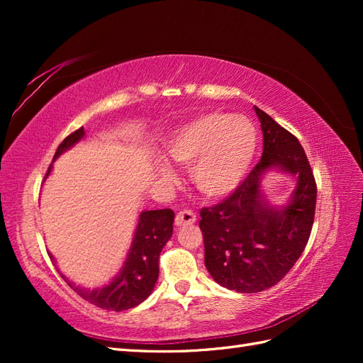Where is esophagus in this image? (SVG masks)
Segmentation results:
<instances>
[{
  "mask_svg": "<svg viewBox=\"0 0 363 363\" xmlns=\"http://www.w3.org/2000/svg\"><path fill=\"white\" fill-rule=\"evenodd\" d=\"M196 221V215L191 211H182L176 215L174 225L176 226H184V225H194Z\"/></svg>",
  "mask_w": 363,
  "mask_h": 363,
  "instance_id": "obj_1",
  "label": "esophagus"
}]
</instances>
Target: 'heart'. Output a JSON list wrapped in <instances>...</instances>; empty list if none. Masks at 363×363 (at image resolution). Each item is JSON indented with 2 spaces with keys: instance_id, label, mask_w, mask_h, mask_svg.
<instances>
[{
  "instance_id": "obj_1",
  "label": "heart",
  "mask_w": 363,
  "mask_h": 363,
  "mask_svg": "<svg viewBox=\"0 0 363 363\" xmlns=\"http://www.w3.org/2000/svg\"><path fill=\"white\" fill-rule=\"evenodd\" d=\"M257 150V130L243 115L211 112L177 128L165 143L169 160L191 167V181L207 198H225L240 186ZM164 179L173 172L157 165Z\"/></svg>"
}]
</instances>
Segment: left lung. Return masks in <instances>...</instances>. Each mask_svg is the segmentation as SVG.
<instances>
[{
	"label": "left lung",
	"mask_w": 363,
	"mask_h": 363,
	"mask_svg": "<svg viewBox=\"0 0 363 363\" xmlns=\"http://www.w3.org/2000/svg\"><path fill=\"white\" fill-rule=\"evenodd\" d=\"M254 111L264 133L260 162L233 195L199 212L207 272L238 293L267 290L290 272L309 240L317 204V184L298 138L259 107ZM269 171L296 177L282 206L269 203L261 190Z\"/></svg>",
	"instance_id": "8db88e82"
}]
</instances>
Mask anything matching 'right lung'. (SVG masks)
<instances>
[{
    "label": "right lung",
    "mask_w": 363,
    "mask_h": 363,
    "mask_svg": "<svg viewBox=\"0 0 363 363\" xmlns=\"http://www.w3.org/2000/svg\"><path fill=\"white\" fill-rule=\"evenodd\" d=\"M86 130L84 128L74 130L73 134L68 135L65 140L57 146V151L54 154L52 162L56 160L60 154L68 151L73 146L81 142ZM52 165H50L46 177L50 176ZM173 221L174 212L172 209H160V211H143L138 217V223L134 233L133 243L126 254V259L123 262L120 272L113 276V279L98 289H86L81 285H76L73 281L57 272L62 276V279L70 285V287L78 293V295L101 307L106 311H128L138 306L148 298L154 285L159 277V256L165 243L173 235ZM52 264H56V259L51 256Z\"/></svg>",
    "instance_id": "obj_1"
}]
</instances>
